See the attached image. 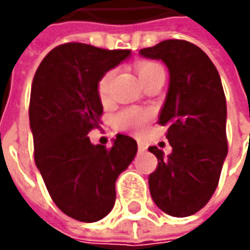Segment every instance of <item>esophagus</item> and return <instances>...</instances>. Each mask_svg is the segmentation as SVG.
<instances>
[{
  "instance_id": "1",
  "label": "esophagus",
  "mask_w": 250,
  "mask_h": 250,
  "mask_svg": "<svg viewBox=\"0 0 250 250\" xmlns=\"http://www.w3.org/2000/svg\"><path fill=\"white\" fill-rule=\"evenodd\" d=\"M138 150H139V153H145L147 147H146V145H143V143H139V146H138Z\"/></svg>"
}]
</instances>
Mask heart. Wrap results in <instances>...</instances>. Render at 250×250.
I'll return each instance as SVG.
<instances>
[{
  "mask_svg": "<svg viewBox=\"0 0 250 250\" xmlns=\"http://www.w3.org/2000/svg\"><path fill=\"white\" fill-rule=\"evenodd\" d=\"M136 71H138L142 83H146L159 75H166L164 68L159 62H154V61H140L136 65ZM112 78H114V71H108L104 73L99 81L97 90H99V96L103 101L108 100ZM149 118L150 114L146 111L139 110V108H126V110L121 111L117 115L115 124H117V128L121 130L139 132L145 128Z\"/></svg>",
  "mask_w": 250,
  "mask_h": 250,
  "instance_id": "b5f03b06",
  "label": "heart"
}]
</instances>
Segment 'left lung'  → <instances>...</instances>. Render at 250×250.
<instances>
[{
  "label": "left lung",
  "instance_id": "obj_1",
  "mask_svg": "<svg viewBox=\"0 0 250 250\" xmlns=\"http://www.w3.org/2000/svg\"><path fill=\"white\" fill-rule=\"evenodd\" d=\"M139 54L161 60L169 72L159 124L168 126L172 153L149 147L159 160L149 175L150 195L169 216H192L213 196L228 153L221 79L207 54L185 40H164Z\"/></svg>",
  "mask_w": 250,
  "mask_h": 250
}]
</instances>
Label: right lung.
Returning a JSON list of instances; mask_svg holds the SVG:
<instances>
[{"label": "right lung", "instance_id": "obj_1", "mask_svg": "<svg viewBox=\"0 0 250 250\" xmlns=\"http://www.w3.org/2000/svg\"><path fill=\"white\" fill-rule=\"evenodd\" d=\"M130 50L66 43L44 57L34 73L29 105L34 161L50 196L66 216L94 223L115 203V181L135 159L138 143L117 135L110 149L87 133L103 114L100 78Z\"/></svg>", "mask_w": 250, "mask_h": 250}]
</instances>
